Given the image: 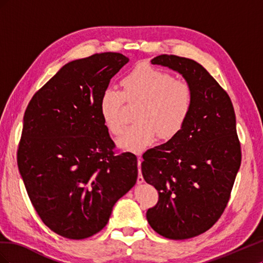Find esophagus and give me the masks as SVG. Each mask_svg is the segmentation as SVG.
Here are the masks:
<instances>
[{
  "label": "esophagus",
  "instance_id": "esophagus-1",
  "mask_svg": "<svg viewBox=\"0 0 263 263\" xmlns=\"http://www.w3.org/2000/svg\"><path fill=\"white\" fill-rule=\"evenodd\" d=\"M138 178H137V183L140 184V183L144 182V178H142V174H141V157L138 158Z\"/></svg>",
  "mask_w": 263,
  "mask_h": 263
}]
</instances>
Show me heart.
<instances>
[{"mask_svg": "<svg viewBox=\"0 0 263 263\" xmlns=\"http://www.w3.org/2000/svg\"><path fill=\"white\" fill-rule=\"evenodd\" d=\"M123 91L106 87L100 99V112L106 129L119 135L124 126L126 102L138 105L136 123L126 127L118 146L140 154L156 141L158 134L171 138L183 128L192 113L194 91L187 81L153 67H137L122 80Z\"/></svg>", "mask_w": 263, "mask_h": 263, "instance_id": "heart-1", "label": "heart"}]
</instances>
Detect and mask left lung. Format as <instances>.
<instances>
[{"mask_svg": "<svg viewBox=\"0 0 263 263\" xmlns=\"http://www.w3.org/2000/svg\"><path fill=\"white\" fill-rule=\"evenodd\" d=\"M178 71L192 85L194 105L183 128L142 155L145 181L158 191L147 211L156 233L173 240L209 230L224 213L241 162L229 95L200 63L174 54L151 60Z\"/></svg>", "mask_w": 263, "mask_h": 263, "instance_id": "left-lung-1", "label": "left lung"}]
</instances>
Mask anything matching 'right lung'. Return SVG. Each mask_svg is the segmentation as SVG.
<instances>
[{"mask_svg":"<svg viewBox=\"0 0 263 263\" xmlns=\"http://www.w3.org/2000/svg\"><path fill=\"white\" fill-rule=\"evenodd\" d=\"M128 58L95 53L63 66L28 103L17 165L44 224L69 239L104 228L137 181V157L116 154L100 112L101 95Z\"/></svg>","mask_w":263,"mask_h":263,"instance_id":"right-lung-1","label":"right lung"}]
</instances>
